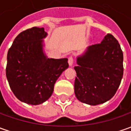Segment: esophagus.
I'll list each match as a JSON object with an SVG mask.
<instances>
[{
    "instance_id": "esophagus-1",
    "label": "esophagus",
    "mask_w": 131,
    "mask_h": 131,
    "mask_svg": "<svg viewBox=\"0 0 131 131\" xmlns=\"http://www.w3.org/2000/svg\"><path fill=\"white\" fill-rule=\"evenodd\" d=\"M73 62H74L73 58L72 57H69V59H68V63H69V65H70V67H72V65H73Z\"/></svg>"
}]
</instances>
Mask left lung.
I'll list each match as a JSON object with an SVG mask.
<instances>
[{
    "label": "left lung",
    "instance_id": "obj_1",
    "mask_svg": "<svg viewBox=\"0 0 131 131\" xmlns=\"http://www.w3.org/2000/svg\"><path fill=\"white\" fill-rule=\"evenodd\" d=\"M76 61L74 94L80 102L97 105L114 96L123 75V53L113 35L88 46Z\"/></svg>",
    "mask_w": 131,
    "mask_h": 131
}]
</instances>
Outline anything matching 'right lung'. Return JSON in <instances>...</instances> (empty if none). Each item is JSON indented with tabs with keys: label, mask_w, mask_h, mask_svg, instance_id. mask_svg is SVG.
<instances>
[{
	"label": "right lung",
	"mask_w": 131,
	"mask_h": 131,
	"mask_svg": "<svg viewBox=\"0 0 131 131\" xmlns=\"http://www.w3.org/2000/svg\"><path fill=\"white\" fill-rule=\"evenodd\" d=\"M48 33L43 27L21 32L7 54L6 78L15 96L28 104L38 105L51 96L54 84L68 68V59L48 58L43 50Z\"/></svg>",
	"instance_id": "obj_1"
}]
</instances>
